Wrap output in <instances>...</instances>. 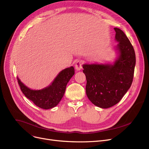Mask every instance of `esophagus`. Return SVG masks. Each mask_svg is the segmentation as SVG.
Returning a JSON list of instances; mask_svg holds the SVG:
<instances>
[{
	"mask_svg": "<svg viewBox=\"0 0 149 149\" xmlns=\"http://www.w3.org/2000/svg\"><path fill=\"white\" fill-rule=\"evenodd\" d=\"M75 68L77 70H80L82 69V60H77L75 64Z\"/></svg>",
	"mask_w": 149,
	"mask_h": 149,
	"instance_id": "1",
	"label": "esophagus"
}]
</instances>
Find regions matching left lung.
<instances>
[{"mask_svg": "<svg viewBox=\"0 0 149 149\" xmlns=\"http://www.w3.org/2000/svg\"><path fill=\"white\" fill-rule=\"evenodd\" d=\"M119 56L113 64H84L86 92L97 106L106 109L118 103L130 88L136 63L134 47L122 30L115 28Z\"/></svg>", "mask_w": 149, "mask_h": 149, "instance_id": "8db88e82", "label": "left lung"}]
</instances>
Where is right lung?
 Returning <instances> with one entry per match:
<instances>
[{
    "label": "right lung",
    "mask_w": 149,
    "mask_h": 149,
    "mask_svg": "<svg viewBox=\"0 0 149 149\" xmlns=\"http://www.w3.org/2000/svg\"><path fill=\"white\" fill-rule=\"evenodd\" d=\"M75 74L73 66L66 68L58 74L49 86L41 90L28 88L17 77L20 89L25 97L38 107L49 109L56 106L63 97L66 85Z\"/></svg>",
    "instance_id": "right-lung-1"
}]
</instances>
